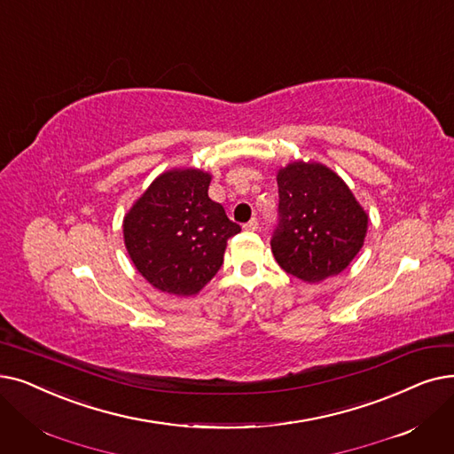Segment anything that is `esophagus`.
Returning a JSON list of instances; mask_svg holds the SVG:
<instances>
[{
	"instance_id": "obj_1",
	"label": "esophagus",
	"mask_w": 454,
	"mask_h": 454,
	"mask_svg": "<svg viewBox=\"0 0 454 454\" xmlns=\"http://www.w3.org/2000/svg\"><path fill=\"white\" fill-rule=\"evenodd\" d=\"M258 228H260V221L255 219V216H254V219H250V221L245 224V230H247V231H255V230H258Z\"/></svg>"
}]
</instances>
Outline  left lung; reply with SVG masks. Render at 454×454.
Segmentation results:
<instances>
[{
    "instance_id": "8db88e82",
    "label": "left lung",
    "mask_w": 454,
    "mask_h": 454,
    "mask_svg": "<svg viewBox=\"0 0 454 454\" xmlns=\"http://www.w3.org/2000/svg\"><path fill=\"white\" fill-rule=\"evenodd\" d=\"M276 180L278 223L270 238L276 262L304 282L341 272L367 231V215L350 189L319 163H291Z\"/></svg>"
}]
</instances>
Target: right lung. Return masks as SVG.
I'll return each mask as SVG.
<instances>
[{
  "mask_svg": "<svg viewBox=\"0 0 454 454\" xmlns=\"http://www.w3.org/2000/svg\"><path fill=\"white\" fill-rule=\"evenodd\" d=\"M209 182L194 168L165 172L126 215L128 254L153 287L196 294L219 272L228 239L241 231L207 196Z\"/></svg>",
  "mask_w": 454,
  "mask_h": 454,
  "instance_id": "add662e5",
  "label": "right lung"
}]
</instances>
